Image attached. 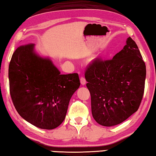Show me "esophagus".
Listing matches in <instances>:
<instances>
[{"mask_svg":"<svg viewBox=\"0 0 156 156\" xmlns=\"http://www.w3.org/2000/svg\"><path fill=\"white\" fill-rule=\"evenodd\" d=\"M80 82H81V83H82V85H85L86 83H87V82H86L85 78L83 77V76H82V77L80 78Z\"/></svg>","mask_w":156,"mask_h":156,"instance_id":"1","label":"esophagus"}]
</instances>
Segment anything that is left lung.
Wrapping results in <instances>:
<instances>
[{"label": "left lung", "instance_id": "8db88e82", "mask_svg": "<svg viewBox=\"0 0 156 156\" xmlns=\"http://www.w3.org/2000/svg\"><path fill=\"white\" fill-rule=\"evenodd\" d=\"M146 75L145 62L131 37L112 60H94L86 70L85 78L95 120L111 127L136 112L143 98Z\"/></svg>", "mask_w": 156, "mask_h": 156}]
</instances>
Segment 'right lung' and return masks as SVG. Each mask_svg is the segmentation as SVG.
<instances>
[{"instance_id": "obj_1", "label": "right lung", "mask_w": 156, "mask_h": 156, "mask_svg": "<svg viewBox=\"0 0 156 156\" xmlns=\"http://www.w3.org/2000/svg\"><path fill=\"white\" fill-rule=\"evenodd\" d=\"M35 45L21 46L12 54L8 69L10 93L15 109L36 127L53 129L64 121L71 97L80 86L77 73L61 74Z\"/></svg>"}]
</instances>
